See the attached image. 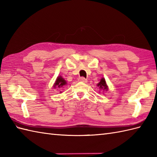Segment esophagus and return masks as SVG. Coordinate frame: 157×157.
I'll return each mask as SVG.
<instances>
[{"instance_id":"1","label":"esophagus","mask_w":157,"mask_h":157,"mask_svg":"<svg viewBox=\"0 0 157 157\" xmlns=\"http://www.w3.org/2000/svg\"><path fill=\"white\" fill-rule=\"evenodd\" d=\"M79 81L82 82H87V79L85 78H83V77H80L79 78Z\"/></svg>"}]
</instances>
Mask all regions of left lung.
<instances>
[{
  "label": "left lung",
  "instance_id": "1",
  "mask_svg": "<svg viewBox=\"0 0 157 157\" xmlns=\"http://www.w3.org/2000/svg\"><path fill=\"white\" fill-rule=\"evenodd\" d=\"M98 86L100 87V89H102L103 90H108V87L106 85V83H105V79L104 78H101L100 83H98Z\"/></svg>",
  "mask_w": 157,
  "mask_h": 157
}]
</instances>
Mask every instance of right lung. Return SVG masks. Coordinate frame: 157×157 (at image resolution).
I'll list each match as a JSON object with an SVG mask.
<instances>
[{
    "mask_svg": "<svg viewBox=\"0 0 157 157\" xmlns=\"http://www.w3.org/2000/svg\"><path fill=\"white\" fill-rule=\"evenodd\" d=\"M66 82H65V80L62 78V77H61V76H59V77H58L57 78V80L56 83H55V85H54V87H58L59 88H61V87L64 86L65 85H66Z\"/></svg>",
    "mask_w": 157,
    "mask_h": 157,
    "instance_id": "1",
    "label": "right lung"
}]
</instances>
